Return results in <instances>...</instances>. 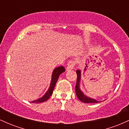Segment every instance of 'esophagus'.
Returning <instances> with one entry per match:
<instances>
[{
  "instance_id": "1",
  "label": "esophagus",
  "mask_w": 129,
  "mask_h": 129,
  "mask_svg": "<svg viewBox=\"0 0 129 129\" xmlns=\"http://www.w3.org/2000/svg\"><path fill=\"white\" fill-rule=\"evenodd\" d=\"M75 62L73 61V60H69V62H68L66 70L67 71L70 70H73L74 69V66H75Z\"/></svg>"
}]
</instances>
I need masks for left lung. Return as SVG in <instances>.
<instances>
[{
    "mask_svg": "<svg viewBox=\"0 0 129 129\" xmlns=\"http://www.w3.org/2000/svg\"><path fill=\"white\" fill-rule=\"evenodd\" d=\"M77 81L76 84V87H75V91H76V94L78 99L84 103H99L100 101H98L95 99L91 98L88 97L86 94H84L83 91L80 88V82H81V71L80 70H77Z\"/></svg>",
    "mask_w": 129,
    "mask_h": 129,
    "instance_id": "8db88e82",
    "label": "left lung"
}]
</instances>
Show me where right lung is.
I'll return each mask as SVG.
<instances>
[{
  "mask_svg": "<svg viewBox=\"0 0 129 129\" xmlns=\"http://www.w3.org/2000/svg\"><path fill=\"white\" fill-rule=\"evenodd\" d=\"M66 71L65 68L63 66H60L56 68L53 70L52 75H51V82H50V85L49 88H48V90L46 91V93L44 94V95L40 98L38 99V100L33 101L31 102L32 103H43V102H45L46 101H47L48 99L50 98V96L53 94V90H54V87H55L56 83L57 82V79H58L59 75L61 73H62L63 72H64Z\"/></svg>",
  "mask_w": 129,
  "mask_h": 129,
  "instance_id": "add662e5",
  "label": "right lung"
}]
</instances>
